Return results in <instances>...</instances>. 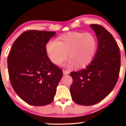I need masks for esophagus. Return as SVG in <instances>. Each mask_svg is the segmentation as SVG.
<instances>
[{"instance_id":"esophagus-1","label":"esophagus","mask_w":126,"mask_h":126,"mask_svg":"<svg viewBox=\"0 0 126 126\" xmlns=\"http://www.w3.org/2000/svg\"><path fill=\"white\" fill-rule=\"evenodd\" d=\"M69 73V72L68 70H63V74L64 75H68V74Z\"/></svg>"}]
</instances>
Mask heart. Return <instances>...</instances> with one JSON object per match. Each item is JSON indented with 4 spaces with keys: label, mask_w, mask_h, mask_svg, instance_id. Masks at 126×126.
<instances>
[{
    "label": "heart",
    "mask_w": 126,
    "mask_h": 126,
    "mask_svg": "<svg viewBox=\"0 0 126 126\" xmlns=\"http://www.w3.org/2000/svg\"><path fill=\"white\" fill-rule=\"evenodd\" d=\"M97 47L95 37L91 33L70 32L63 35L57 41H50L46 44V54L53 64L60 65L68 57V66L83 68L94 57Z\"/></svg>",
    "instance_id": "1"
}]
</instances>
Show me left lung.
<instances>
[{
  "instance_id": "8db88e82",
  "label": "left lung",
  "mask_w": 126,
  "mask_h": 126,
  "mask_svg": "<svg viewBox=\"0 0 126 126\" xmlns=\"http://www.w3.org/2000/svg\"><path fill=\"white\" fill-rule=\"evenodd\" d=\"M97 38V50L85 68L70 73L72 100L77 104L91 106L109 94L118 81L120 68L119 48L112 34L99 25H91Z\"/></svg>"
}]
</instances>
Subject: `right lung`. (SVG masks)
I'll list each match as a JSON object with an SVG mask.
<instances>
[{
	"label": "right lung",
	"mask_w": 126,
	"mask_h": 126,
	"mask_svg": "<svg viewBox=\"0 0 126 126\" xmlns=\"http://www.w3.org/2000/svg\"><path fill=\"white\" fill-rule=\"evenodd\" d=\"M56 32L28 30L17 38L7 59L10 82L21 99L34 106L50 104L63 73L50 61L46 44Z\"/></svg>",
	"instance_id": "add662e5"
}]
</instances>
